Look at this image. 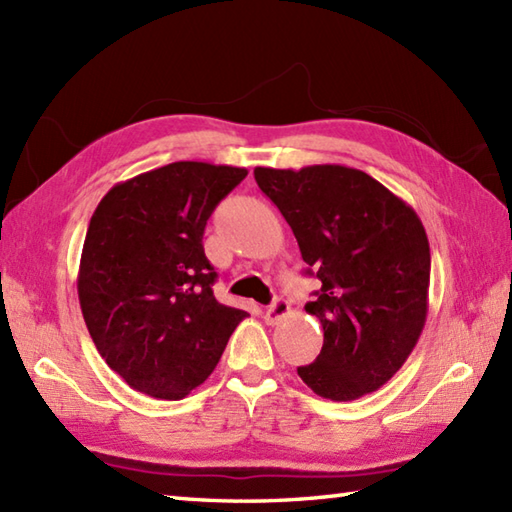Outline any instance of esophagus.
Returning <instances> with one entry per match:
<instances>
[{
  "mask_svg": "<svg viewBox=\"0 0 512 512\" xmlns=\"http://www.w3.org/2000/svg\"><path fill=\"white\" fill-rule=\"evenodd\" d=\"M288 314H290V303H288L284 297H277V299L266 308L264 319H266V323L275 325V323H279L281 319H286Z\"/></svg>",
  "mask_w": 512,
  "mask_h": 512,
  "instance_id": "obj_1",
  "label": "esophagus"
}]
</instances>
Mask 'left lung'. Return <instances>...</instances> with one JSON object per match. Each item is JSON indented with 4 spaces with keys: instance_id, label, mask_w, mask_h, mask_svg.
I'll return each mask as SVG.
<instances>
[{
    "instance_id": "left-lung-1",
    "label": "left lung",
    "mask_w": 512,
    "mask_h": 512,
    "mask_svg": "<svg viewBox=\"0 0 512 512\" xmlns=\"http://www.w3.org/2000/svg\"><path fill=\"white\" fill-rule=\"evenodd\" d=\"M255 180L321 281L306 312L321 323L323 347L297 374L321 398L372 394L407 361L427 321L431 253L420 217L352 167H257Z\"/></svg>"
}]
</instances>
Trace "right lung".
<instances>
[{
  "instance_id": "right-lung-1",
  "label": "right lung",
  "mask_w": 512,
  "mask_h": 512,
  "mask_svg": "<svg viewBox=\"0 0 512 512\" xmlns=\"http://www.w3.org/2000/svg\"><path fill=\"white\" fill-rule=\"evenodd\" d=\"M246 173L180 160L114 184L96 206L76 288L96 350L132 389L184 398L248 317L213 297L202 246L206 220Z\"/></svg>"
}]
</instances>
